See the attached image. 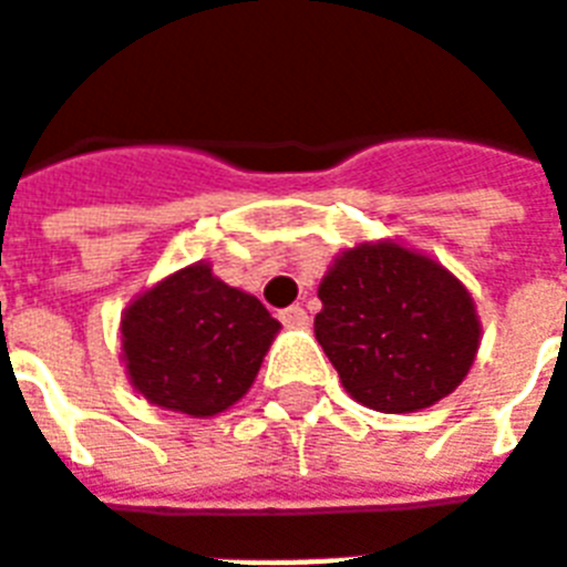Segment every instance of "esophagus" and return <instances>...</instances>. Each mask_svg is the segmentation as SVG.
Returning a JSON list of instances; mask_svg holds the SVG:
<instances>
[{
	"label": "esophagus",
	"mask_w": 567,
	"mask_h": 567,
	"mask_svg": "<svg viewBox=\"0 0 567 567\" xmlns=\"http://www.w3.org/2000/svg\"><path fill=\"white\" fill-rule=\"evenodd\" d=\"M280 322L287 326V329H308V310L299 308V305H292V308L280 310Z\"/></svg>",
	"instance_id": "esophagus-1"
}]
</instances>
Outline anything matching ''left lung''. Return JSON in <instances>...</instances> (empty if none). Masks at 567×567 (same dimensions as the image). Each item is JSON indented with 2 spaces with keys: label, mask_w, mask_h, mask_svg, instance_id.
I'll return each instance as SVG.
<instances>
[{
  "label": "left lung",
  "mask_w": 567,
  "mask_h": 567,
  "mask_svg": "<svg viewBox=\"0 0 567 567\" xmlns=\"http://www.w3.org/2000/svg\"><path fill=\"white\" fill-rule=\"evenodd\" d=\"M317 296L319 347L349 398L368 410H427L466 380L478 355L481 319L470 289L394 238L340 250Z\"/></svg>",
  "instance_id": "left-lung-1"
}]
</instances>
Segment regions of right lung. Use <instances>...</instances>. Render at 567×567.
<instances>
[{
    "mask_svg": "<svg viewBox=\"0 0 567 567\" xmlns=\"http://www.w3.org/2000/svg\"><path fill=\"white\" fill-rule=\"evenodd\" d=\"M278 331L262 301L215 278L206 259L140 292L118 322L134 391L190 419H212L245 398Z\"/></svg>",
    "mask_w": 567,
    "mask_h": 567,
    "instance_id": "right-lung-1",
    "label": "right lung"
}]
</instances>
